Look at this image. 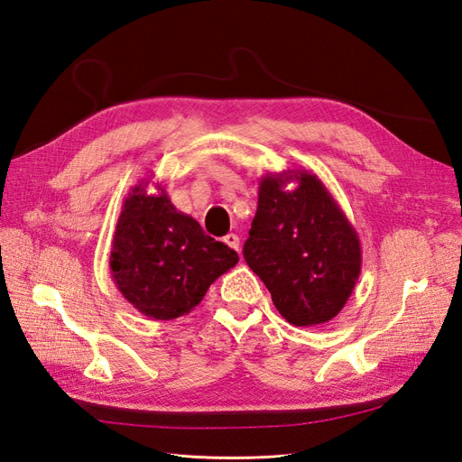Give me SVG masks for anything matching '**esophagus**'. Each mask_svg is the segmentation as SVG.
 <instances>
[{
    "mask_svg": "<svg viewBox=\"0 0 462 462\" xmlns=\"http://www.w3.org/2000/svg\"><path fill=\"white\" fill-rule=\"evenodd\" d=\"M225 244H226L228 247H232L234 251H240V237H237L236 234L225 236Z\"/></svg>",
    "mask_w": 462,
    "mask_h": 462,
    "instance_id": "obj_1",
    "label": "esophagus"
}]
</instances>
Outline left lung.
<instances>
[{"label":"left lung","instance_id":"1","mask_svg":"<svg viewBox=\"0 0 462 462\" xmlns=\"http://www.w3.org/2000/svg\"><path fill=\"white\" fill-rule=\"evenodd\" d=\"M288 183H295L287 189ZM249 269L293 326H317L344 309L361 274L356 230L317 174L269 172L244 245Z\"/></svg>","mask_w":462,"mask_h":462}]
</instances>
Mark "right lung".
<instances>
[{"instance_id": "right-lung-1", "label": "right lung", "mask_w": 462, "mask_h": 462, "mask_svg": "<svg viewBox=\"0 0 462 462\" xmlns=\"http://www.w3.org/2000/svg\"><path fill=\"white\" fill-rule=\"evenodd\" d=\"M134 186L111 242V276L125 300L153 320H172L198 307L213 282L240 261L199 222L176 211L161 184Z\"/></svg>"}]
</instances>
